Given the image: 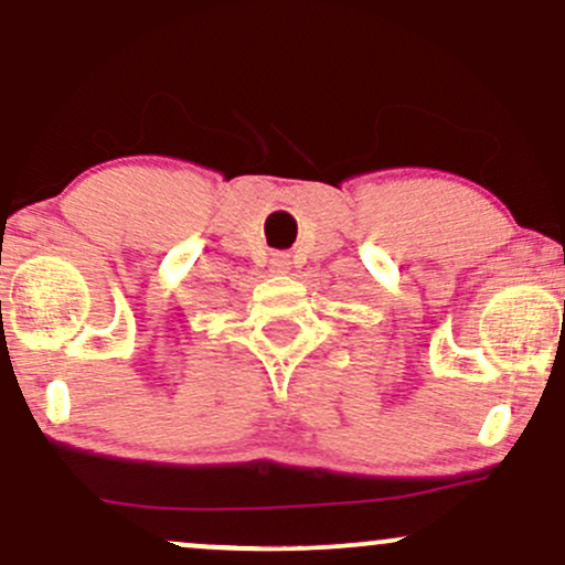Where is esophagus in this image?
<instances>
[{
	"mask_svg": "<svg viewBox=\"0 0 565 565\" xmlns=\"http://www.w3.org/2000/svg\"><path fill=\"white\" fill-rule=\"evenodd\" d=\"M288 269H290V253H285V250L275 253V256H271V271H277V275H285Z\"/></svg>",
	"mask_w": 565,
	"mask_h": 565,
	"instance_id": "obj_1",
	"label": "esophagus"
}]
</instances>
